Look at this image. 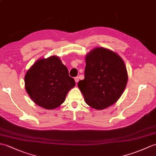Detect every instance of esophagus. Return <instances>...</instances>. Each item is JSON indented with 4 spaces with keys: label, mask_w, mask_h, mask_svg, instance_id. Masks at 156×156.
<instances>
[{
    "label": "esophagus",
    "mask_w": 156,
    "mask_h": 156,
    "mask_svg": "<svg viewBox=\"0 0 156 156\" xmlns=\"http://www.w3.org/2000/svg\"><path fill=\"white\" fill-rule=\"evenodd\" d=\"M74 80H75V82H76V84H77V83L78 82V81H79V78L77 76V77H75L74 78Z\"/></svg>",
    "instance_id": "34e87169"
}]
</instances>
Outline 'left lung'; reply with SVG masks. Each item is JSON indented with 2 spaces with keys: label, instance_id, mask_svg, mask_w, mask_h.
Wrapping results in <instances>:
<instances>
[{
  "label": "left lung",
  "instance_id": "left-lung-1",
  "mask_svg": "<svg viewBox=\"0 0 156 156\" xmlns=\"http://www.w3.org/2000/svg\"><path fill=\"white\" fill-rule=\"evenodd\" d=\"M127 82V70L121 58L110 50L97 48L87 54L84 79L78 86L88 106L102 110L116 102Z\"/></svg>",
  "mask_w": 156,
  "mask_h": 156
}]
</instances>
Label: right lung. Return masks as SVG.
Segmentation results:
<instances>
[{
    "label": "right lung",
    "mask_w": 156,
    "mask_h": 156,
    "mask_svg": "<svg viewBox=\"0 0 156 156\" xmlns=\"http://www.w3.org/2000/svg\"><path fill=\"white\" fill-rule=\"evenodd\" d=\"M24 83L34 102L48 110L60 106L76 85L67 68L55 56L36 62L25 75Z\"/></svg>",
    "instance_id": "right-lung-1"
}]
</instances>
